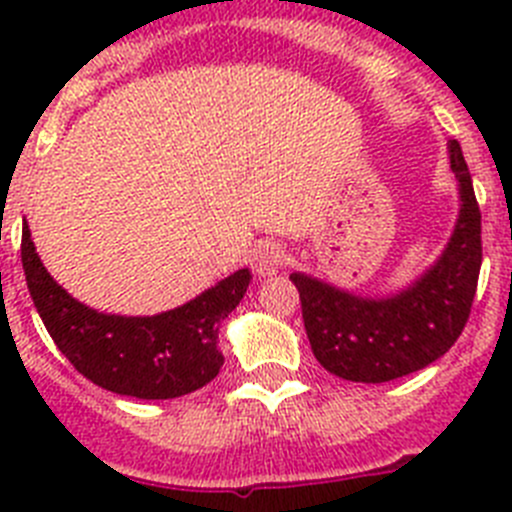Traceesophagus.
<instances>
[{"label": "esophagus", "instance_id": "esophagus-1", "mask_svg": "<svg viewBox=\"0 0 512 512\" xmlns=\"http://www.w3.org/2000/svg\"><path fill=\"white\" fill-rule=\"evenodd\" d=\"M287 264V251L277 241H259L251 251V269L259 277H271Z\"/></svg>", "mask_w": 512, "mask_h": 512}]
</instances>
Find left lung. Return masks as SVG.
Listing matches in <instances>:
<instances>
[{
	"mask_svg": "<svg viewBox=\"0 0 512 512\" xmlns=\"http://www.w3.org/2000/svg\"><path fill=\"white\" fill-rule=\"evenodd\" d=\"M461 210L441 259L405 292L387 300L359 297L292 274L312 354L336 377L379 384L441 359L472 312L482 266V212L459 140H449Z\"/></svg>",
	"mask_w": 512,
	"mask_h": 512,
	"instance_id": "obj_1",
	"label": "left lung"
}]
</instances>
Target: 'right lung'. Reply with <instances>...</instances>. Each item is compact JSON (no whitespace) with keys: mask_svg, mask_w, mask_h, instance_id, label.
<instances>
[{"mask_svg":"<svg viewBox=\"0 0 512 512\" xmlns=\"http://www.w3.org/2000/svg\"><path fill=\"white\" fill-rule=\"evenodd\" d=\"M22 269L45 330L79 374L102 390L138 400H171L205 387L223 366L217 351L220 320L246 295L251 271L228 279L176 310L151 318L104 315L81 305L45 271L22 228Z\"/></svg>","mask_w":512,"mask_h":512,"instance_id":"obj_1","label":"right lung"}]
</instances>
